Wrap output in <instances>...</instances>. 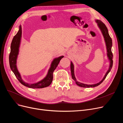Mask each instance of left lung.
<instances>
[{
	"instance_id": "left-lung-1",
	"label": "left lung",
	"mask_w": 123,
	"mask_h": 123,
	"mask_svg": "<svg viewBox=\"0 0 123 123\" xmlns=\"http://www.w3.org/2000/svg\"><path fill=\"white\" fill-rule=\"evenodd\" d=\"M95 22L98 24V28L100 29L101 33H102V34L104 36L105 41V43L106 51H107V56L108 57L109 60H110V66H109V68L108 69V70L107 71V72H106L104 78L100 82H99L98 83L94 84H84L83 83L78 82L76 80V79L75 77V75H74L73 64L72 62H71L70 68H71V73L72 78L75 81V82L76 84L77 85H78L79 86H80L82 87L89 88V87H96V86H98V85H99L100 84L102 83L103 81L105 79L106 76L108 75V74L110 72L112 67H113V53H112V52H111L112 40L109 34L108 30L107 28H106L105 25L102 22H101V20L97 19L95 20Z\"/></svg>"
}]
</instances>
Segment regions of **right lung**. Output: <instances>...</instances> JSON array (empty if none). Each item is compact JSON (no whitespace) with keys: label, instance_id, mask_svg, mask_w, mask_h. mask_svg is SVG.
<instances>
[{"label":"right lung","instance_id":"obj_1","mask_svg":"<svg viewBox=\"0 0 123 123\" xmlns=\"http://www.w3.org/2000/svg\"><path fill=\"white\" fill-rule=\"evenodd\" d=\"M22 34V26L20 25L19 26V30L17 34L14 36L11 43V46H10V53L9 56V62L10 69L14 74L18 80L25 86L31 88H42L49 86L53 80V72L55 70L58 64L59 63L60 61L64 56H61L58 58H56L53 60L46 76L42 80L33 84L25 82L21 77L20 74L17 67V60L18 55Z\"/></svg>","mask_w":123,"mask_h":123}]
</instances>
